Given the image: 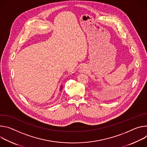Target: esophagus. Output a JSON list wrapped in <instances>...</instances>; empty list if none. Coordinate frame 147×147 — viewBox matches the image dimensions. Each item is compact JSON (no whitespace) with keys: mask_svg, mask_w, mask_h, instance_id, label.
Listing matches in <instances>:
<instances>
[{"mask_svg":"<svg viewBox=\"0 0 147 147\" xmlns=\"http://www.w3.org/2000/svg\"><path fill=\"white\" fill-rule=\"evenodd\" d=\"M88 71V68L86 65H82V66L80 67L79 72L80 73H85Z\"/></svg>","mask_w":147,"mask_h":147,"instance_id":"34e87169","label":"esophagus"}]
</instances>
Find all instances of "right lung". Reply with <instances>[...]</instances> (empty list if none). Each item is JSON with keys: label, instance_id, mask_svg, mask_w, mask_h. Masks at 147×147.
Segmentation results:
<instances>
[{"label": "right lung", "instance_id": "right-lung-1", "mask_svg": "<svg viewBox=\"0 0 147 147\" xmlns=\"http://www.w3.org/2000/svg\"><path fill=\"white\" fill-rule=\"evenodd\" d=\"M62 85H61V88H60V90H62Z\"/></svg>", "mask_w": 147, "mask_h": 147}]
</instances>
